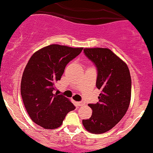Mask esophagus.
Returning <instances> with one entry per match:
<instances>
[{
  "label": "esophagus",
  "instance_id": "34e87169",
  "mask_svg": "<svg viewBox=\"0 0 153 153\" xmlns=\"http://www.w3.org/2000/svg\"><path fill=\"white\" fill-rule=\"evenodd\" d=\"M85 104V103L82 102V101H78V102H77V105L78 106V107H81V106L84 105Z\"/></svg>",
  "mask_w": 153,
  "mask_h": 153
}]
</instances>
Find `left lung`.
Masks as SVG:
<instances>
[{"label": "left lung", "instance_id": "8db88e82", "mask_svg": "<svg viewBox=\"0 0 153 153\" xmlns=\"http://www.w3.org/2000/svg\"><path fill=\"white\" fill-rule=\"evenodd\" d=\"M84 53L97 68L96 87L101 90L97 104H89L92 115L82 123L90 133L112 129L123 117L131 97V77L126 63L106 48L85 49Z\"/></svg>", "mask_w": 153, "mask_h": 153}]
</instances>
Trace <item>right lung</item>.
<instances>
[{
    "label": "right lung",
    "mask_w": 153,
    "mask_h": 153,
    "mask_svg": "<svg viewBox=\"0 0 153 153\" xmlns=\"http://www.w3.org/2000/svg\"><path fill=\"white\" fill-rule=\"evenodd\" d=\"M83 48L53 44L36 52L26 66L20 85L25 108L31 120L45 129L59 127L74 104L62 94H53L65 66Z\"/></svg>",
    "instance_id": "obj_1"
}]
</instances>
